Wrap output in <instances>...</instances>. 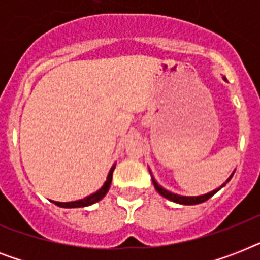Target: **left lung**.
I'll use <instances>...</instances> for the list:
<instances>
[{"mask_svg":"<svg viewBox=\"0 0 260 260\" xmlns=\"http://www.w3.org/2000/svg\"><path fill=\"white\" fill-rule=\"evenodd\" d=\"M224 81H226V79L224 78ZM150 174H151V177H152V173H151V170H150ZM232 175H234V173L231 174L230 178L226 179V182H230V179L232 178ZM226 182H225V183H226ZM152 183H154L155 189H156V191H158L160 196H163V197L167 198V200H170V201H173V202H177V204H182V205H197V204L205 202L206 200H209V198L212 197L213 194H216L218 190L225 186V183H222V185L220 186L218 189H214L213 191H210V193L202 194V196H193V197H190V196H179V194L171 193V191H169V190H166L165 187H162V186L159 185L158 182L155 181L154 177H152Z\"/></svg>","mask_w":260,"mask_h":260,"instance_id":"obj_1","label":"left lung"}]
</instances>
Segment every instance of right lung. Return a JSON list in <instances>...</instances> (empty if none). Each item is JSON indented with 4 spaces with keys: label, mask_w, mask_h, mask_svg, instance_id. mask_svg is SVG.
I'll list each match as a JSON object with an SVG mask.
<instances>
[{
    "label": "right lung",
    "mask_w": 260,
    "mask_h": 260,
    "mask_svg": "<svg viewBox=\"0 0 260 260\" xmlns=\"http://www.w3.org/2000/svg\"><path fill=\"white\" fill-rule=\"evenodd\" d=\"M114 167L116 165L112 166V169L109 170V174H108V178H106L105 183L102 186L101 189L97 190L95 193L90 194L87 197L82 198V200H78V201H71V202H56V201H52L55 205L60 206V208H83V206H89V205H93L95 202H98L100 200L105 197L106 193H108V190L110 187V183H112V175H113V171H114Z\"/></svg>",
    "instance_id": "add662e5"
}]
</instances>
